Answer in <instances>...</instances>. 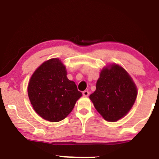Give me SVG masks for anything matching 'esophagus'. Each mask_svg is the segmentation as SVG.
I'll use <instances>...</instances> for the list:
<instances>
[{
  "mask_svg": "<svg viewBox=\"0 0 159 159\" xmlns=\"http://www.w3.org/2000/svg\"><path fill=\"white\" fill-rule=\"evenodd\" d=\"M89 92H88V91H87V90H85V91H84V92H82L83 96H84V97H87V96H89Z\"/></svg>",
  "mask_w": 159,
  "mask_h": 159,
  "instance_id": "obj_1",
  "label": "esophagus"
}]
</instances>
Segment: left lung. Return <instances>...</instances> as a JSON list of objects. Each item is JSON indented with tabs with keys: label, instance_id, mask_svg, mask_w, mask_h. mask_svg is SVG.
<instances>
[{
	"label": "left lung",
	"instance_id": "8db88e82",
	"mask_svg": "<svg viewBox=\"0 0 159 159\" xmlns=\"http://www.w3.org/2000/svg\"><path fill=\"white\" fill-rule=\"evenodd\" d=\"M136 96V87L127 72L120 66L111 65L102 70L96 90L89 99L105 120L116 121L131 109Z\"/></svg>",
	"mask_w": 159,
	"mask_h": 159
}]
</instances>
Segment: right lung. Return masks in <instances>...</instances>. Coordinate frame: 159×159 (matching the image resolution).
Returning a JSON list of instances; mask_svg holds the SVG:
<instances>
[{
    "label": "right lung",
    "mask_w": 159,
    "mask_h": 159,
    "mask_svg": "<svg viewBox=\"0 0 159 159\" xmlns=\"http://www.w3.org/2000/svg\"><path fill=\"white\" fill-rule=\"evenodd\" d=\"M28 93L36 113L52 122L64 119L82 94L75 83L67 79L65 67L57 58L43 62L35 70Z\"/></svg>",
    "instance_id": "1"
}]
</instances>
